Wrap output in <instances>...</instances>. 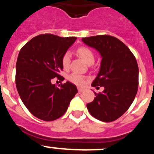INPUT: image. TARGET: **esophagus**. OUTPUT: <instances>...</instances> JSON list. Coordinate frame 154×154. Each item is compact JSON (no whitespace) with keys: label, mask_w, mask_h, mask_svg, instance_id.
<instances>
[{"label":"esophagus","mask_w":154,"mask_h":154,"mask_svg":"<svg viewBox=\"0 0 154 154\" xmlns=\"http://www.w3.org/2000/svg\"><path fill=\"white\" fill-rule=\"evenodd\" d=\"M77 90H78V92L79 93H82V92H84L85 91V88H77Z\"/></svg>","instance_id":"obj_1"}]
</instances>
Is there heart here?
<instances>
[{
	"instance_id": "1",
	"label": "heart",
	"mask_w": 154,
	"mask_h": 154,
	"mask_svg": "<svg viewBox=\"0 0 154 154\" xmlns=\"http://www.w3.org/2000/svg\"><path fill=\"white\" fill-rule=\"evenodd\" d=\"M77 54L82 59L88 63V65L93 64L95 61V56L91 49L86 47H81L77 50ZM62 66L64 69H68L71 62V54L69 51H66L63 55L62 59ZM69 80L79 86H82L87 82V78L85 76L79 75L77 73H72L68 77Z\"/></svg>"
}]
</instances>
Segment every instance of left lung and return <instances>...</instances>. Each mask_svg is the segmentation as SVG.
<instances>
[{
  "instance_id": "left-lung-1",
  "label": "left lung",
  "mask_w": 154,
  "mask_h": 154,
  "mask_svg": "<svg viewBox=\"0 0 154 154\" xmlns=\"http://www.w3.org/2000/svg\"><path fill=\"white\" fill-rule=\"evenodd\" d=\"M82 42L99 52L100 70L93 87H103L87 108L95 119L113 122L130 108L138 88V66L128 47L119 39L106 35L82 38ZM99 88V87H97Z\"/></svg>"
}]
</instances>
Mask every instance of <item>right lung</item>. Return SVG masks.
<instances>
[{"instance_id":"obj_1","label":"right lung","mask_w":154,"mask_h":154,"mask_svg":"<svg viewBox=\"0 0 154 154\" xmlns=\"http://www.w3.org/2000/svg\"><path fill=\"white\" fill-rule=\"evenodd\" d=\"M77 38L40 35L22 48L16 64V85L23 103L32 115L43 121H54L65 114L77 93L67 81L56 87L51 81L63 69V55Z\"/></svg>"}]
</instances>
